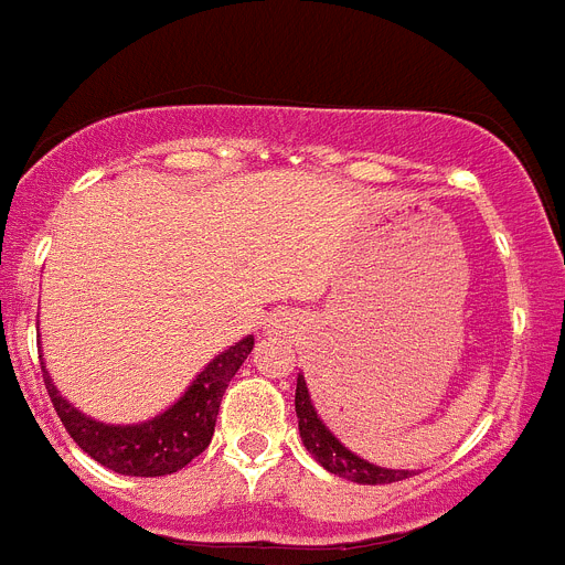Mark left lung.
<instances>
[{
	"label": "left lung",
	"mask_w": 565,
	"mask_h": 565,
	"mask_svg": "<svg viewBox=\"0 0 565 565\" xmlns=\"http://www.w3.org/2000/svg\"><path fill=\"white\" fill-rule=\"evenodd\" d=\"M294 407H297V418H300L302 445H306V450H309V454L315 456V459L329 470V473H338V477L358 484H390V482H401V479L413 477L409 470H390V468L370 465L366 459L352 454L349 447L340 445V441L332 436V430L323 424V418L317 416L315 404H311L309 386H306V377L302 375H297Z\"/></svg>",
	"instance_id": "obj_1"
}]
</instances>
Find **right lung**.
<instances>
[{"mask_svg":"<svg viewBox=\"0 0 565 565\" xmlns=\"http://www.w3.org/2000/svg\"><path fill=\"white\" fill-rule=\"evenodd\" d=\"M250 349H254V334L242 338L236 347L213 358L202 370V375H195L188 393L161 416L141 424H126V427L83 416L81 409H74L57 393L49 372H42V377H45V390H49V398L57 409L63 427L92 459L115 473H124V477H167L207 450L213 430H216L222 395H225L231 377L250 355Z\"/></svg>","mask_w":565,"mask_h":565,"instance_id":"1","label":"right lung"}]
</instances>
